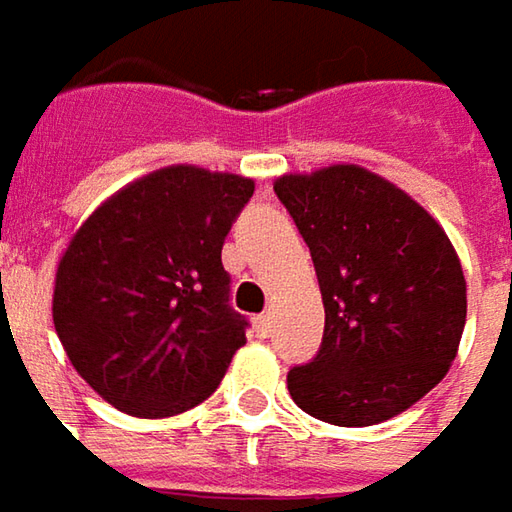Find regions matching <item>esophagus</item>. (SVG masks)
Masks as SVG:
<instances>
[{
  "mask_svg": "<svg viewBox=\"0 0 512 512\" xmlns=\"http://www.w3.org/2000/svg\"><path fill=\"white\" fill-rule=\"evenodd\" d=\"M253 329H256L259 338H267L270 329H273V318H270L267 312H264V315H256V318H253Z\"/></svg>",
  "mask_w": 512,
  "mask_h": 512,
  "instance_id": "esophagus-1",
  "label": "esophagus"
}]
</instances>
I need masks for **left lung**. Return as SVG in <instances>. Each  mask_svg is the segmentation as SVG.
Instances as JSON below:
<instances>
[{
	"instance_id": "8db88e82",
	"label": "left lung",
	"mask_w": 512,
	"mask_h": 512,
	"mask_svg": "<svg viewBox=\"0 0 512 512\" xmlns=\"http://www.w3.org/2000/svg\"><path fill=\"white\" fill-rule=\"evenodd\" d=\"M310 248L324 301L318 355L290 369L301 411L344 428L392 420L448 375L468 284L448 233L403 188L335 163L273 183Z\"/></svg>"
}]
</instances>
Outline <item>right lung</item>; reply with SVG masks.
Segmentation results:
<instances>
[{"instance_id":"right-lung-1","label":"right lung","mask_w":512,"mask_h":512,"mask_svg":"<svg viewBox=\"0 0 512 512\" xmlns=\"http://www.w3.org/2000/svg\"><path fill=\"white\" fill-rule=\"evenodd\" d=\"M253 188L228 171L157 168L72 233L53 324L75 372L109 406L157 420L214 394L248 341V321L228 307L222 242Z\"/></svg>"}]
</instances>
